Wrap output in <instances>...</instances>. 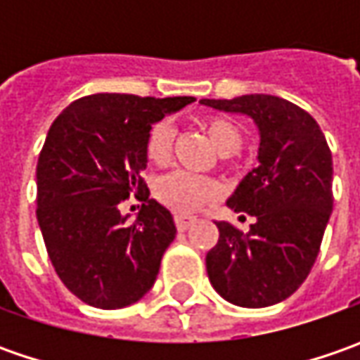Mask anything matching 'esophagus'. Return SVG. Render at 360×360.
<instances>
[{
    "mask_svg": "<svg viewBox=\"0 0 360 360\" xmlns=\"http://www.w3.org/2000/svg\"><path fill=\"white\" fill-rule=\"evenodd\" d=\"M194 222H196V218H194V216L176 214V226H178V230H180V232H184V230L190 229Z\"/></svg>",
    "mask_w": 360,
    "mask_h": 360,
    "instance_id": "1",
    "label": "esophagus"
}]
</instances>
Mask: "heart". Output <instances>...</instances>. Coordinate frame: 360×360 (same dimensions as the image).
Segmentation results:
<instances>
[{"label": "heart", "instance_id": "1", "mask_svg": "<svg viewBox=\"0 0 360 360\" xmlns=\"http://www.w3.org/2000/svg\"><path fill=\"white\" fill-rule=\"evenodd\" d=\"M202 130L210 138L220 154H230L242 144V134L238 126L230 118L212 116L202 120ZM174 130L168 122H158L146 140V156L152 164L164 166L172 154ZM158 200L178 214H192L200 210L206 202L218 196V186L214 180L194 176L186 172H172L164 176L156 186Z\"/></svg>", "mask_w": 360, "mask_h": 360}]
</instances>
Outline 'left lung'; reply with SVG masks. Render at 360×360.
<instances>
[{
	"mask_svg": "<svg viewBox=\"0 0 360 360\" xmlns=\"http://www.w3.org/2000/svg\"><path fill=\"white\" fill-rule=\"evenodd\" d=\"M200 104L248 116L260 134L258 166L226 202L234 212L255 216V224L240 232L216 222L220 236L206 255L210 284L236 307L276 304L309 276L333 212V156L325 134L309 112L269 94Z\"/></svg>",
	"mask_w": 360,
	"mask_h": 360,
	"instance_id": "8db88e82",
	"label": "left lung"
}]
</instances>
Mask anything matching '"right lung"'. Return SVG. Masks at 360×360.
Returning a JSON list of instances; mask_svg holds the SVG:
<instances>
[{"mask_svg": "<svg viewBox=\"0 0 360 360\" xmlns=\"http://www.w3.org/2000/svg\"><path fill=\"white\" fill-rule=\"evenodd\" d=\"M192 96L94 94L53 120L37 160V224L62 283L96 309H124L152 288L176 238L170 210L150 196L146 140ZM144 198L134 223L119 204Z\"/></svg>", "mask_w": 360, "mask_h": 360, "instance_id": "right-lung-1", "label": "right lung"}]
</instances>
